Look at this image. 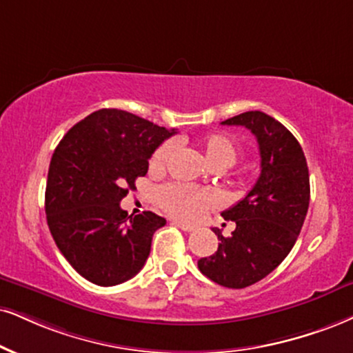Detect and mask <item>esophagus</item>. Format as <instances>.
Instances as JSON below:
<instances>
[{
	"mask_svg": "<svg viewBox=\"0 0 353 353\" xmlns=\"http://www.w3.org/2000/svg\"><path fill=\"white\" fill-rule=\"evenodd\" d=\"M172 224H173V225H176V228H180L181 230H185V232H191V230H194V225H190V224L180 223V221H173Z\"/></svg>",
	"mask_w": 353,
	"mask_h": 353,
	"instance_id": "1",
	"label": "esophagus"
}]
</instances>
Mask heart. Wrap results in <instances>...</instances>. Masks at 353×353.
<instances>
[{
	"instance_id": "obj_1",
	"label": "heart",
	"mask_w": 353,
	"mask_h": 353,
	"mask_svg": "<svg viewBox=\"0 0 353 353\" xmlns=\"http://www.w3.org/2000/svg\"><path fill=\"white\" fill-rule=\"evenodd\" d=\"M204 157L212 167L229 168L237 162L239 145L228 134H206L199 139ZM175 154V143L163 142L152 154L149 167L152 172H162L167 168L170 160ZM157 201L170 216L178 219L194 221L203 214L204 210L214 206L219 201L214 191L194 188L183 183H168L157 191Z\"/></svg>"
}]
</instances>
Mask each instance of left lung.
<instances>
[{"label":"left lung","instance_id":"obj_1","mask_svg":"<svg viewBox=\"0 0 353 353\" xmlns=\"http://www.w3.org/2000/svg\"><path fill=\"white\" fill-rule=\"evenodd\" d=\"M243 125L260 150V176L249 193L225 210L234 221L232 236L219 239L214 254L198 260V268L217 285L241 290L272 273L293 249L310 208V170L306 157L281 123L262 111H247L223 121Z\"/></svg>","mask_w":353,"mask_h":353}]
</instances>
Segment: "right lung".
Instances as JSON below:
<instances>
[{
	"label": "right lung",
	"instance_id": "1",
	"mask_svg": "<svg viewBox=\"0 0 353 353\" xmlns=\"http://www.w3.org/2000/svg\"><path fill=\"white\" fill-rule=\"evenodd\" d=\"M175 132L104 108L57 145L47 175V224L62 255L88 281L119 285L145 265L152 236L167 221L150 211L128 216L119 203L145 176L154 150Z\"/></svg>",
	"mask_w": 353,
	"mask_h": 353
}]
</instances>
